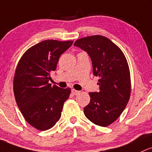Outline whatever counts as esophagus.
<instances>
[{
  "label": "esophagus",
  "mask_w": 152,
  "mask_h": 152,
  "mask_svg": "<svg viewBox=\"0 0 152 152\" xmlns=\"http://www.w3.org/2000/svg\"><path fill=\"white\" fill-rule=\"evenodd\" d=\"M71 92H72V94L73 95H77L78 94H79V91H77V90L73 89L72 90H71Z\"/></svg>",
  "instance_id": "1"
}]
</instances>
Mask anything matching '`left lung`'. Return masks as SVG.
Instances as JSON below:
<instances>
[{
	"label": "left lung",
	"instance_id": "left-lung-1",
	"mask_svg": "<svg viewBox=\"0 0 152 152\" xmlns=\"http://www.w3.org/2000/svg\"><path fill=\"white\" fill-rule=\"evenodd\" d=\"M74 46L87 52L93 73L99 76V92H89L85 116L97 126L107 127L119 118L131 96V75L126 56L110 39L102 35L81 38Z\"/></svg>",
	"mask_w": 152,
	"mask_h": 152
}]
</instances>
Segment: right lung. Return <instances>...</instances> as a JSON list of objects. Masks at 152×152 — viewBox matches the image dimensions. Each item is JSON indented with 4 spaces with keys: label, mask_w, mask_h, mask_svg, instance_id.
I'll return each instance as SVG.
<instances>
[{
    "label": "right lung",
    "mask_w": 152,
    "mask_h": 152,
    "mask_svg": "<svg viewBox=\"0 0 152 152\" xmlns=\"http://www.w3.org/2000/svg\"><path fill=\"white\" fill-rule=\"evenodd\" d=\"M73 41L48 39L29 48L20 58L14 78L16 104L26 122L39 131L53 128L61 116L71 89L49 84L60 56Z\"/></svg>",
    "instance_id": "add662e5"
}]
</instances>
